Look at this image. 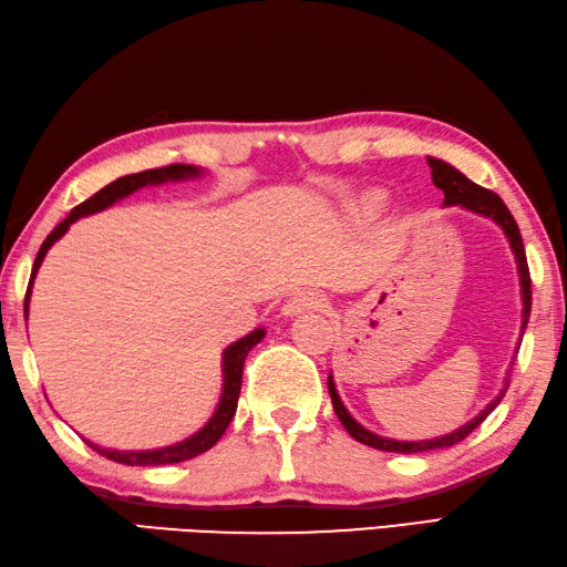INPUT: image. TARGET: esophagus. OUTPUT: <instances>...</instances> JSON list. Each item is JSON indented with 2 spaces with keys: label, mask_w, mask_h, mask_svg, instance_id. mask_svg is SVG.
Masks as SVG:
<instances>
[{
  "label": "esophagus",
  "mask_w": 567,
  "mask_h": 567,
  "mask_svg": "<svg viewBox=\"0 0 567 567\" xmlns=\"http://www.w3.org/2000/svg\"><path fill=\"white\" fill-rule=\"evenodd\" d=\"M324 305H327L324 295H319V292H315V290H300V292H295V295L290 297V300L285 302L282 312H285L287 317H295V315H302V312L324 310Z\"/></svg>",
  "instance_id": "obj_1"
}]
</instances>
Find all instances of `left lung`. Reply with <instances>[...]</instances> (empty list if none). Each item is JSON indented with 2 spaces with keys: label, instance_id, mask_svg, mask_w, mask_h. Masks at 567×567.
Wrapping results in <instances>:
<instances>
[{
  "label": "left lung",
  "instance_id": "left-lung-1",
  "mask_svg": "<svg viewBox=\"0 0 567 567\" xmlns=\"http://www.w3.org/2000/svg\"><path fill=\"white\" fill-rule=\"evenodd\" d=\"M429 168H431V178H434L436 188L444 190V205H461V208L473 210L483 215V218H491L493 223L501 225V230L506 233V238L511 243V250L516 255V265H518V277H520V300H523V327H520V337L526 332V324H528V317H530V272H528V260H526V248H523V238H520V230L516 220H513L511 210L506 208V203H503L496 193L481 188L473 181H468L463 176L461 171H456L454 166H449L446 161H439V158H429ZM520 347V342H518ZM327 386H329V396H332V406L337 411L339 421H342V426L349 431V436L357 439L359 444L364 446H372L379 451H391V454H419V451H434V449H449L458 444V441L466 439L473 429H476L483 419H486L493 409L501 404V399L506 396V389H508V377H506V384H503L501 394L491 401V404L481 411L478 416H473L468 424H463L461 429L451 431L446 436H439V439H429V441H394V439H386V436H377L372 431L364 429L359 421L352 419V414L344 409L342 399H339L334 382H332V374L327 379Z\"/></svg>",
  "mask_w": 567,
  "mask_h": 567
}]
</instances>
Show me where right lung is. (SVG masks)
<instances>
[{"label":"right lung","instance_id":"obj_1","mask_svg":"<svg viewBox=\"0 0 567 567\" xmlns=\"http://www.w3.org/2000/svg\"><path fill=\"white\" fill-rule=\"evenodd\" d=\"M198 176H200V168L185 166V163H173V166H166V168H151V171H141V173H131V176H123L118 181L109 183L106 188H101L99 193L91 195L89 200L76 205V208L66 215V220H61L56 228L47 235V240L41 243L34 267H32V277H29V287H27V297H24V315H29V297H32V285H34L37 270L41 267V262H44L47 250L69 230L71 223L84 218V215L109 208V205H113L121 198H126V195H131V193H136L138 188H143V185H161L168 181H188V178H198ZM262 337H265V329H252L248 337L238 339V342H233L228 349H225L223 352L220 404H218V409H215V414L210 416L208 424H205L200 431H195L193 436L181 441V444L153 449V451H116V449H104V446L91 444V441H86V439L84 441L96 451V454L106 456L116 463H126V466H163V463H181V461H188V458L205 454V451L218 444V439L225 434V429L230 426L235 409H238L245 357H248V352L257 342H262Z\"/></svg>","mask_w":567,"mask_h":567}]
</instances>
